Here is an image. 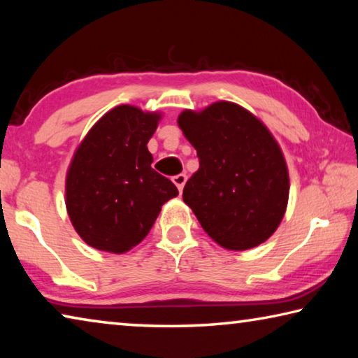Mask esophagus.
<instances>
[{
  "instance_id": "obj_1",
  "label": "esophagus",
  "mask_w": 358,
  "mask_h": 358,
  "mask_svg": "<svg viewBox=\"0 0 358 358\" xmlns=\"http://www.w3.org/2000/svg\"><path fill=\"white\" fill-rule=\"evenodd\" d=\"M172 181L175 183V186L178 187V191H183L185 183H186V175H185V173H178V175H175V177L172 178Z\"/></svg>"
}]
</instances>
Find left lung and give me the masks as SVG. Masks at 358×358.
<instances>
[{
	"instance_id": "1",
	"label": "left lung",
	"mask_w": 358,
	"mask_h": 358,
	"mask_svg": "<svg viewBox=\"0 0 358 358\" xmlns=\"http://www.w3.org/2000/svg\"><path fill=\"white\" fill-rule=\"evenodd\" d=\"M197 150L199 171L186 181L183 201L221 246L243 251L275 232L289 199V173L268 129L234 102H215L178 117Z\"/></svg>"
}]
</instances>
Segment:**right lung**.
I'll return each instance as SVG.
<instances>
[{
    "label": "right lung",
    "mask_w": 358,
    "mask_h": 358,
    "mask_svg": "<svg viewBox=\"0 0 358 358\" xmlns=\"http://www.w3.org/2000/svg\"><path fill=\"white\" fill-rule=\"evenodd\" d=\"M157 113L118 106L96 123L72 157L66 208L77 234L96 250L121 254L141 243L178 189L157 173L147 143Z\"/></svg>",
    "instance_id": "add662e5"
}]
</instances>
